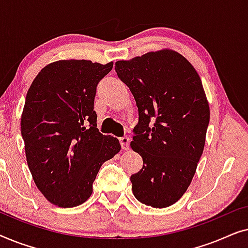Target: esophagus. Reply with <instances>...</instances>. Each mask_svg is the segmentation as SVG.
<instances>
[{"label": "esophagus", "instance_id": "esophagus-1", "mask_svg": "<svg viewBox=\"0 0 248 248\" xmlns=\"http://www.w3.org/2000/svg\"><path fill=\"white\" fill-rule=\"evenodd\" d=\"M120 142H121L122 149H123V150H128V149H130V138L128 137L120 138Z\"/></svg>", "mask_w": 248, "mask_h": 248}]
</instances>
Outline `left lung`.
Segmentation results:
<instances>
[{"instance_id":"obj_1","label":"left lung","mask_w":248,"mask_h":248,"mask_svg":"<svg viewBox=\"0 0 248 248\" xmlns=\"http://www.w3.org/2000/svg\"><path fill=\"white\" fill-rule=\"evenodd\" d=\"M115 71L139 110L131 148L143 167L131 176L132 191L145 205L167 208L188 188L204 149L210 108L202 81L171 49L117 61Z\"/></svg>"}]
</instances>
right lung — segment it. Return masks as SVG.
I'll return each mask as SVG.
<instances>
[{
	"instance_id": "add662e5",
	"label": "right lung",
	"mask_w": 248,
	"mask_h": 248,
	"mask_svg": "<svg viewBox=\"0 0 248 248\" xmlns=\"http://www.w3.org/2000/svg\"><path fill=\"white\" fill-rule=\"evenodd\" d=\"M113 62L61 60L37 74L27 93L21 134L33 182L50 203L73 208L93 194L101 165L121 150L101 134L93 110L97 84Z\"/></svg>"
}]
</instances>
